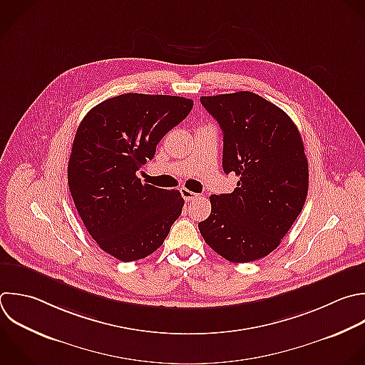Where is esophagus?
<instances>
[{
	"instance_id": "1",
	"label": "esophagus",
	"mask_w": 365,
	"mask_h": 365,
	"mask_svg": "<svg viewBox=\"0 0 365 365\" xmlns=\"http://www.w3.org/2000/svg\"><path fill=\"white\" fill-rule=\"evenodd\" d=\"M180 192H181L182 198H184L185 201H191V200H194V198L198 197V194H195V192H192V191H190V190H187V188H181Z\"/></svg>"
}]
</instances>
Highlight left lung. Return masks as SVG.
Instances as JSON below:
<instances>
[{
    "label": "left lung",
    "instance_id": "left-lung-1",
    "mask_svg": "<svg viewBox=\"0 0 365 365\" xmlns=\"http://www.w3.org/2000/svg\"><path fill=\"white\" fill-rule=\"evenodd\" d=\"M222 130V168L240 177L230 194L211 195L198 222L204 241L231 262L272 252L299 215L308 192V161L297 125L265 98L238 91L201 97Z\"/></svg>",
    "mask_w": 365,
    "mask_h": 365
}]
</instances>
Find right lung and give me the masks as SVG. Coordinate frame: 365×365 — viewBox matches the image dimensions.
Instances as JSON below:
<instances>
[{
  "instance_id": "1",
  "label": "right lung",
  "mask_w": 365,
  "mask_h": 365,
  "mask_svg": "<svg viewBox=\"0 0 365 365\" xmlns=\"http://www.w3.org/2000/svg\"><path fill=\"white\" fill-rule=\"evenodd\" d=\"M192 106L184 97L128 93L91 108L77 128L68 187L87 231L117 259L153 254L181 215L180 191L143 184L135 173Z\"/></svg>"
}]
</instances>
